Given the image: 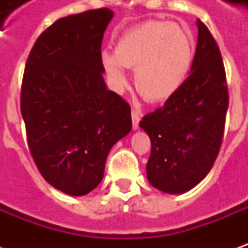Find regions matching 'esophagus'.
<instances>
[{"label":"esophagus","instance_id":"34e87169","mask_svg":"<svg viewBox=\"0 0 248 248\" xmlns=\"http://www.w3.org/2000/svg\"><path fill=\"white\" fill-rule=\"evenodd\" d=\"M131 119H133V129L137 130L140 127V111L138 108H133L131 110Z\"/></svg>","mask_w":248,"mask_h":248}]
</instances>
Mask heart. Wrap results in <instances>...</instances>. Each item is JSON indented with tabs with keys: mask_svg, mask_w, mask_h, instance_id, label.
Listing matches in <instances>:
<instances>
[{
	"mask_svg": "<svg viewBox=\"0 0 248 248\" xmlns=\"http://www.w3.org/2000/svg\"><path fill=\"white\" fill-rule=\"evenodd\" d=\"M194 58L191 35L179 25L150 19L119 37L115 53L101 54L103 70L115 92L127 86L124 67L135 69L134 83L140 95L153 102L174 95L186 81Z\"/></svg>",
	"mask_w": 248,
	"mask_h": 248,
	"instance_id": "obj_1",
	"label": "heart"
}]
</instances>
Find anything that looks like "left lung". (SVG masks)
Segmentation results:
<instances>
[{"label":"left lung","instance_id":"8db88e82","mask_svg":"<svg viewBox=\"0 0 248 248\" xmlns=\"http://www.w3.org/2000/svg\"><path fill=\"white\" fill-rule=\"evenodd\" d=\"M197 25L190 76L162 108L140 122L151 140L147 179L169 194L197 186L211 170L223 140L229 108L223 60L207 26L201 19Z\"/></svg>","mask_w":248,"mask_h":248}]
</instances>
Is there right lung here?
<instances>
[{
	"label": "right lung",
	"mask_w": 248,
	"mask_h": 248,
	"mask_svg": "<svg viewBox=\"0 0 248 248\" xmlns=\"http://www.w3.org/2000/svg\"><path fill=\"white\" fill-rule=\"evenodd\" d=\"M108 8L71 14L44 30L21 86L30 154L46 182L79 197L101 183L108 151L131 130L130 105L106 89L101 62Z\"/></svg>",
	"instance_id": "add662e5"
}]
</instances>
